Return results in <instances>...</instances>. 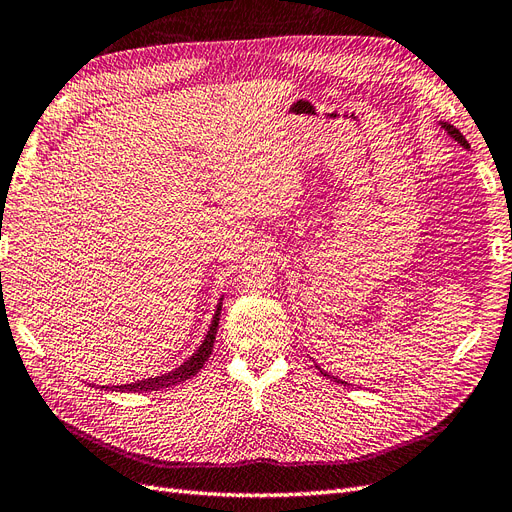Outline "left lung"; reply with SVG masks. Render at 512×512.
Masks as SVG:
<instances>
[{"instance_id": "obj_1", "label": "left lung", "mask_w": 512, "mask_h": 512, "mask_svg": "<svg viewBox=\"0 0 512 512\" xmlns=\"http://www.w3.org/2000/svg\"><path fill=\"white\" fill-rule=\"evenodd\" d=\"M442 126H444L446 130H448V135H450L452 139H455V141H459V143L463 145V148H465V150H467V148H470V143H467V141H465V137H463V135L459 133V130H457L455 126H450V124H446V122H444ZM321 373H324L326 377H332V375H328L326 371H321ZM332 379H334V382H339V379H337V377H332ZM341 384H343V382H341Z\"/></svg>"}]
</instances>
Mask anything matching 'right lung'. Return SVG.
<instances>
[{"label": "right lung", "instance_id": "1", "mask_svg": "<svg viewBox=\"0 0 512 512\" xmlns=\"http://www.w3.org/2000/svg\"><path fill=\"white\" fill-rule=\"evenodd\" d=\"M218 317H221V302H218V306H216V313H214V319H212V324H210V330L206 334V339H203L201 347L184 364H180L178 369L171 371V373H165V375H158V377L141 379V382L115 386V390H122V392H152V390L169 388V386H175V384H180V382H186V379H191L193 375H197V371H201V367H203V364H206V360L212 354L216 330H218Z\"/></svg>", "mask_w": 512, "mask_h": 512}]
</instances>
